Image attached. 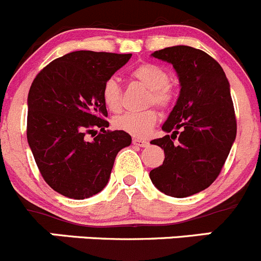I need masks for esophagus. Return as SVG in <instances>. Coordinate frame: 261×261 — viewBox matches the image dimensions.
<instances>
[{"label":"esophagus","mask_w":261,"mask_h":261,"mask_svg":"<svg viewBox=\"0 0 261 261\" xmlns=\"http://www.w3.org/2000/svg\"><path fill=\"white\" fill-rule=\"evenodd\" d=\"M133 144H134V146H138V147H147V146H148V142L144 141V139L134 138L133 139Z\"/></svg>","instance_id":"1"}]
</instances>
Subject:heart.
<instances>
[{
  "label": "heart",
  "instance_id": "1",
  "mask_svg": "<svg viewBox=\"0 0 261 261\" xmlns=\"http://www.w3.org/2000/svg\"><path fill=\"white\" fill-rule=\"evenodd\" d=\"M130 79L149 90V104L166 109L174 100V92L169 85V74L160 66L153 63H142L130 71ZM102 101L110 112L115 113L122 107V89L117 80L109 79L102 87ZM157 122V113L149 109L141 113H124L113 120L117 129L130 136L147 137Z\"/></svg>",
  "mask_w": 261,
  "mask_h": 261
}]
</instances>
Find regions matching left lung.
I'll return each instance as SVG.
<instances>
[{"label":"left lung","mask_w":261,"mask_h":261,"mask_svg":"<svg viewBox=\"0 0 261 261\" xmlns=\"http://www.w3.org/2000/svg\"><path fill=\"white\" fill-rule=\"evenodd\" d=\"M151 56L172 64L180 94L162 124L167 134L151 141L164 149L165 160L149 177L166 195L189 197L217 179L236 138L229 82L218 62L200 49L175 45ZM177 134L179 143L174 145Z\"/></svg>","instance_id":"8db88e82"}]
</instances>
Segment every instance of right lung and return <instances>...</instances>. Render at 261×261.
Instances as JSON below:
<instances>
[{
  "mask_svg": "<svg viewBox=\"0 0 261 261\" xmlns=\"http://www.w3.org/2000/svg\"><path fill=\"white\" fill-rule=\"evenodd\" d=\"M132 54L77 50L54 59L28 95V143L46 184L64 197L85 199L105 188L118 152L132 143L109 127L104 84ZM100 133L87 141L86 134ZM97 132V130H96Z\"/></svg>",
  "mask_w": 261,
  "mask_h": 261,
  "instance_id": "obj_1",
  "label": "right lung"
}]
</instances>
